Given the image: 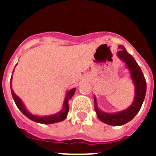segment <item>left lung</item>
I'll use <instances>...</instances> for the list:
<instances>
[{
  "label": "left lung",
  "mask_w": 156,
  "mask_h": 156,
  "mask_svg": "<svg viewBox=\"0 0 156 156\" xmlns=\"http://www.w3.org/2000/svg\"><path fill=\"white\" fill-rule=\"evenodd\" d=\"M119 48L120 51L117 52V55L126 63L130 72V76L135 86V98L131 105L126 109L116 113H107L99 109L96 98L94 97V110L98 119L101 122L112 126H121L133 119L141 108L146 93V80L140 66L133 56L126 51L124 47L119 46Z\"/></svg>",
  "instance_id": "obj_1"
}]
</instances>
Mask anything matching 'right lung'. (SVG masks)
<instances>
[{
    "instance_id": "right-lung-1",
    "label": "right lung",
    "mask_w": 156,
    "mask_h": 156,
    "mask_svg": "<svg viewBox=\"0 0 156 156\" xmlns=\"http://www.w3.org/2000/svg\"><path fill=\"white\" fill-rule=\"evenodd\" d=\"M16 66H17V65H16ZM12 76L11 77V90H12V97H13L14 101H15V102H16V105H17V107L19 108V109L26 116L28 117L29 119H30L31 120L34 121V122H36L44 123V124H51V123L61 122V121L64 120V119H66V116H67V114H68L69 112V100L73 96L74 93H75L76 91V88H73V89H71L69 91L67 92L66 99H65L64 101L63 108L61 111L55 114V115H49V116H38V115H32L31 113H30V112L27 110V108H25V105H23L21 99L19 98L17 95L14 93V91L12 90Z\"/></svg>"
}]
</instances>
